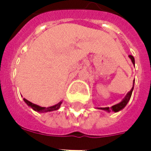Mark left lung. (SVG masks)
<instances>
[{
	"label": "left lung",
	"mask_w": 151,
	"mask_h": 151,
	"mask_svg": "<svg viewBox=\"0 0 151 151\" xmlns=\"http://www.w3.org/2000/svg\"><path fill=\"white\" fill-rule=\"evenodd\" d=\"M129 58L131 59V60H132V62H133V64L134 65L135 64V60H134V57H133V56H131V55H129ZM134 81L135 80H133V87H132V89H131V91H130L129 92H128V94L126 95V96L124 97V98L123 99V100L120 102V103H119V104H117L114 105V106H112L111 108H101L100 109H103V110H105V111H115V112H117V111H120V110H122L125 106H126V104H128V102L129 101L130 98H131V95H132V92H133V86H134Z\"/></svg>",
	"instance_id": "1"
}]
</instances>
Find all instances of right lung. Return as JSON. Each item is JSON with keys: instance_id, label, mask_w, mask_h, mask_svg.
Masks as SVG:
<instances>
[{"instance_id": "1", "label": "right lung", "mask_w": 151, "mask_h": 151, "mask_svg": "<svg viewBox=\"0 0 151 151\" xmlns=\"http://www.w3.org/2000/svg\"><path fill=\"white\" fill-rule=\"evenodd\" d=\"M23 100L25 101V103L29 106L31 107L33 110H35V111H38V112H48V111H56V110H58L60 107V104H62V102L60 101V103H58L57 104L54 105V106H52V107H48V108H45V107H40L39 105H36L31 103V102L28 101L27 99H23Z\"/></svg>"}]
</instances>
